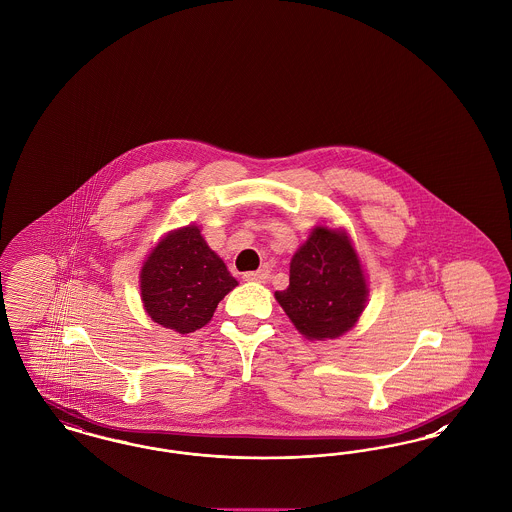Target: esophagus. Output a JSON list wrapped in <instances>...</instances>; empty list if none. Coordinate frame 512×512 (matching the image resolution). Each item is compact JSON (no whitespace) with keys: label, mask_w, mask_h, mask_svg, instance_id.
Instances as JSON below:
<instances>
[{"label":"esophagus","mask_w":512,"mask_h":512,"mask_svg":"<svg viewBox=\"0 0 512 512\" xmlns=\"http://www.w3.org/2000/svg\"><path fill=\"white\" fill-rule=\"evenodd\" d=\"M268 278H270L268 268H259V270H253V272H244V280H247V282H267Z\"/></svg>","instance_id":"esophagus-1"}]
</instances>
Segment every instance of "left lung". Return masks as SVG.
<instances>
[{"mask_svg":"<svg viewBox=\"0 0 512 512\" xmlns=\"http://www.w3.org/2000/svg\"><path fill=\"white\" fill-rule=\"evenodd\" d=\"M293 326L309 340H334L365 311V274L343 230L315 226L290 263V286L274 293Z\"/></svg>","mask_w":512,"mask_h":512,"instance_id":"1","label":"left lung"}]
</instances>
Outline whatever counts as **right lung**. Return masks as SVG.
Wrapping results in <instances>:
<instances>
[{"mask_svg": "<svg viewBox=\"0 0 512 512\" xmlns=\"http://www.w3.org/2000/svg\"><path fill=\"white\" fill-rule=\"evenodd\" d=\"M236 286V278L195 224L167 234L149 253L140 272L147 315L178 334L203 328L220 299Z\"/></svg>", "mask_w": 512, "mask_h": 512, "instance_id": "1", "label": "right lung"}]
</instances>
